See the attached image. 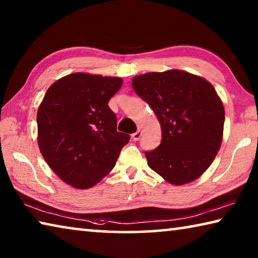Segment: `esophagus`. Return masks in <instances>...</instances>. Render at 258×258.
I'll list each match as a JSON object with an SVG mask.
<instances>
[{"label": "esophagus", "instance_id": "34e87169", "mask_svg": "<svg viewBox=\"0 0 258 258\" xmlns=\"http://www.w3.org/2000/svg\"><path fill=\"white\" fill-rule=\"evenodd\" d=\"M141 135H142V132L139 130L138 132H135V133L132 134V139L134 140V141H138V140H139L140 138H141Z\"/></svg>", "mask_w": 258, "mask_h": 258}]
</instances>
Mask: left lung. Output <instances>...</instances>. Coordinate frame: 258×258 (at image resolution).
Returning a JSON list of instances; mask_svg holds the SVG:
<instances>
[{
    "instance_id": "left-lung-1",
    "label": "left lung",
    "mask_w": 258,
    "mask_h": 258,
    "mask_svg": "<svg viewBox=\"0 0 258 258\" xmlns=\"http://www.w3.org/2000/svg\"><path fill=\"white\" fill-rule=\"evenodd\" d=\"M133 89L149 104L161 127V142L146 151L148 165L171 184L202 175L220 150L225 112L205 78L172 69L135 76Z\"/></svg>"
}]
</instances>
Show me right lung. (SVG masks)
<instances>
[{
	"mask_svg": "<svg viewBox=\"0 0 258 258\" xmlns=\"http://www.w3.org/2000/svg\"><path fill=\"white\" fill-rule=\"evenodd\" d=\"M119 77L74 73L46 91L37 111L41 154L61 180L76 189H89L115 166L130 135L117 132L110 98Z\"/></svg>",
	"mask_w": 258,
	"mask_h": 258,
	"instance_id": "right-lung-1",
	"label": "right lung"
}]
</instances>
